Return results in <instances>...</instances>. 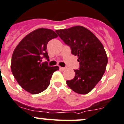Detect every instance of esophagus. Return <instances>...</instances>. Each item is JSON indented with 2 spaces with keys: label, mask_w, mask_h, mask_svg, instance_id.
<instances>
[{
  "label": "esophagus",
  "mask_w": 124,
  "mask_h": 124,
  "mask_svg": "<svg viewBox=\"0 0 124 124\" xmlns=\"http://www.w3.org/2000/svg\"><path fill=\"white\" fill-rule=\"evenodd\" d=\"M65 69H65V67H60V70H62V71H63V70H65Z\"/></svg>",
  "instance_id": "1"
}]
</instances>
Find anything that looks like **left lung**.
<instances>
[{
    "label": "left lung",
    "instance_id": "1",
    "mask_svg": "<svg viewBox=\"0 0 124 124\" xmlns=\"http://www.w3.org/2000/svg\"><path fill=\"white\" fill-rule=\"evenodd\" d=\"M61 39L69 45L72 54L77 55L78 70H74L73 79L67 81L70 89L77 93H90L102 78L108 63L103 45L91 31L81 26L55 31Z\"/></svg>",
    "mask_w": 124,
    "mask_h": 124
}]
</instances>
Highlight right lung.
<instances>
[{"label": "right lung", "mask_w": 124, "mask_h": 124, "mask_svg": "<svg viewBox=\"0 0 124 124\" xmlns=\"http://www.w3.org/2000/svg\"><path fill=\"white\" fill-rule=\"evenodd\" d=\"M58 36L52 30L38 28L23 38L13 51L11 70L19 85L31 94H38L49 86L52 75L59 69L41 63L43 57L49 60L47 44Z\"/></svg>", "instance_id": "add662e5"}]
</instances>
